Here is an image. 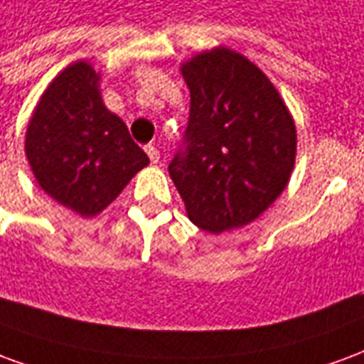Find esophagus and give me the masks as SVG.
Masks as SVG:
<instances>
[{"label":"esophagus","instance_id":"obj_1","mask_svg":"<svg viewBox=\"0 0 364 364\" xmlns=\"http://www.w3.org/2000/svg\"><path fill=\"white\" fill-rule=\"evenodd\" d=\"M144 150H146V154H148V158H150L151 164H158V161H159V151H158V148L154 146V144H148V146H146Z\"/></svg>","mask_w":364,"mask_h":364}]
</instances>
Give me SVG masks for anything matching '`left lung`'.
I'll return each mask as SVG.
<instances>
[{
    "mask_svg": "<svg viewBox=\"0 0 364 364\" xmlns=\"http://www.w3.org/2000/svg\"><path fill=\"white\" fill-rule=\"evenodd\" d=\"M187 128L169 175L198 228L220 234L255 220L294 167L296 127L259 68L228 48L183 64Z\"/></svg>",
    "mask_w": 364,
    "mask_h": 364,
    "instance_id": "left-lung-1",
    "label": "left lung"
}]
</instances>
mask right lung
Returning a JSON list of instances; mask_svg holds the SVG:
<instances>
[{"label":"right lung","mask_w":364,"mask_h":364,"mask_svg":"<svg viewBox=\"0 0 364 364\" xmlns=\"http://www.w3.org/2000/svg\"><path fill=\"white\" fill-rule=\"evenodd\" d=\"M97 83L90 64L66 68L36 105L25 142L38 185L82 216L101 213L150 164Z\"/></svg>","instance_id":"obj_1"}]
</instances>
